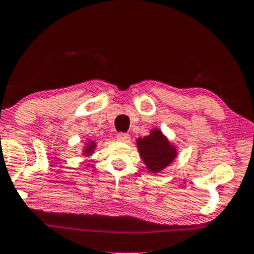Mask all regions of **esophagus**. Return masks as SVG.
<instances>
[{"label":"esophagus","mask_w":254,"mask_h":254,"mask_svg":"<svg viewBox=\"0 0 254 254\" xmlns=\"http://www.w3.org/2000/svg\"><path fill=\"white\" fill-rule=\"evenodd\" d=\"M117 140L120 141V142H128L130 140V135L128 133H118Z\"/></svg>","instance_id":"1"}]
</instances>
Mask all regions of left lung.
<instances>
[{"mask_svg":"<svg viewBox=\"0 0 254 254\" xmlns=\"http://www.w3.org/2000/svg\"><path fill=\"white\" fill-rule=\"evenodd\" d=\"M136 144L140 156L150 173H160L177 156L176 147L157 128L151 129L147 136L139 137Z\"/></svg>","mask_w":254,"mask_h":254,"instance_id":"obj_1","label":"left lung"}]
</instances>
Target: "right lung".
<instances>
[{"label": "right lung", "instance_id": "obj_1", "mask_svg": "<svg viewBox=\"0 0 254 254\" xmlns=\"http://www.w3.org/2000/svg\"><path fill=\"white\" fill-rule=\"evenodd\" d=\"M95 147H97V143H95V141L88 140L86 142V146H85L84 150H83V154L85 156H91L92 154H93Z\"/></svg>", "mask_w": 254, "mask_h": 254}]
</instances>
